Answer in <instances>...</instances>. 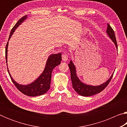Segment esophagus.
<instances>
[{
  "mask_svg": "<svg viewBox=\"0 0 127 127\" xmlns=\"http://www.w3.org/2000/svg\"><path fill=\"white\" fill-rule=\"evenodd\" d=\"M68 54L66 53H63L62 54V60L63 61H66L68 60Z\"/></svg>",
  "mask_w": 127,
  "mask_h": 127,
  "instance_id": "34e87169",
  "label": "esophagus"
}]
</instances>
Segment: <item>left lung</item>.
Wrapping results in <instances>:
<instances>
[{
    "label": "left lung",
    "mask_w": 127,
    "mask_h": 127,
    "mask_svg": "<svg viewBox=\"0 0 127 127\" xmlns=\"http://www.w3.org/2000/svg\"><path fill=\"white\" fill-rule=\"evenodd\" d=\"M107 33L108 34L109 37L111 38V39L113 40V41L114 42L116 47L118 49V45L117 40L115 38V35L114 31L112 27L110 26V25L107 23ZM69 68L70 69V76H71V80L72 82L73 88L74 89L77 93L80 95L83 96H92L94 95L97 94L99 92H101L102 90H104L105 88L107 87V86L109 85L111 78L113 76V74L111 76L110 79H109L106 82L103 83L100 86H92L86 85L83 83L82 82L79 81L78 77L76 76V68L74 64H73L72 61L70 62V63L68 64Z\"/></svg>",
    "instance_id": "8db88e82"
}]
</instances>
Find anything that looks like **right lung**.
I'll list each match as a JSON object with an SVG mask.
<instances>
[{"mask_svg":"<svg viewBox=\"0 0 127 127\" xmlns=\"http://www.w3.org/2000/svg\"><path fill=\"white\" fill-rule=\"evenodd\" d=\"M27 18V16H25L22 17V18L20 19L18 21V22L16 23V24L14 26V27L12 28L11 32L10 33V35L9 37V39H10V37L12 36L13 33L14 32L15 30L17 29V27ZM8 41L5 47V59L6 62L7 63V49H8ZM62 61V54H57L51 55L48 58V61L46 62L45 68L43 72L40 75V76L36 79V80L32 83L31 84H30L27 86H23L19 85L16 83L13 78L10 76V74L9 72L8 69V72L9 73V74L10 77L13 83H14L17 89L19 91L22 92V94L26 95L27 96H36L41 95L48 91L50 87V82L51 78V73L53 69L56 66L58 65L61 64V62ZM8 68V67H7Z\"/></svg>","mask_w":127,"mask_h":127,"instance_id":"add662e5","label":"right lung"}]
</instances>
